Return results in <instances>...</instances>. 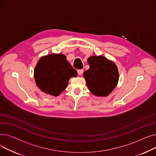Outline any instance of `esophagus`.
Here are the masks:
<instances>
[{
    "instance_id": "obj_1",
    "label": "esophagus",
    "mask_w": 156,
    "mask_h": 156,
    "mask_svg": "<svg viewBox=\"0 0 156 156\" xmlns=\"http://www.w3.org/2000/svg\"><path fill=\"white\" fill-rule=\"evenodd\" d=\"M77 72H78V74L79 75H81L83 73V69H78Z\"/></svg>"
}]
</instances>
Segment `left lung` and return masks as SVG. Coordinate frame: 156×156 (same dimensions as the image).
Wrapping results in <instances>:
<instances>
[{
  "label": "left lung",
  "mask_w": 156,
  "mask_h": 156,
  "mask_svg": "<svg viewBox=\"0 0 156 156\" xmlns=\"http://www.w3.org/2000/svg\"><path fill=\"white\" fill-rule=\"evenodd\" d=\"M88 63L90 68L84 71L83 76L90 91L96 96H108L118 82L116 64L101 55L90 57Z\"/></svg>",
  "instance_id": "left-lung-1"
}]
</instances>
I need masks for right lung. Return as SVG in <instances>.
I'll use <instances>...</instances> for the list:
<instances>
[{"label": "right lung", "instance_id": "add662e5", "mask_svg": "<svg viewBox=\"0 0 156 156\" xmlns=\"http://www.w3.org/2000/svg\"><path fill=\"white\" fill-rule=\"evenodd\" d=\"M77 73L66 55L52 54L41 58L35 68L34 76L38 88L45 94L59 95L68 85L70 78Z\"/></svg>", "mask_w": 156, "mask_h": 156}]
</instances>
